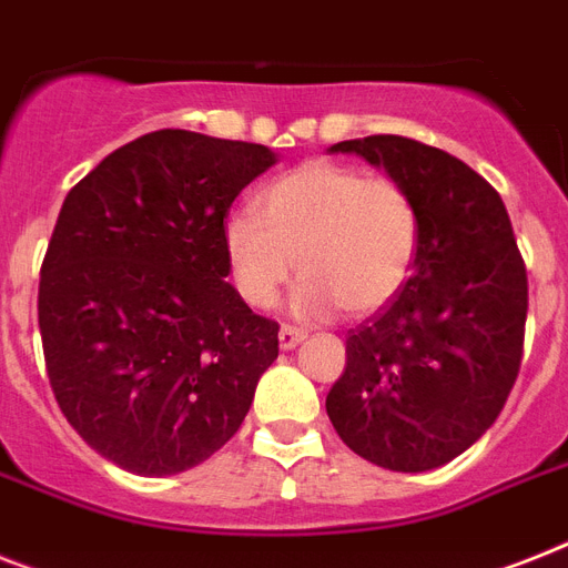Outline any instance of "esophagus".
<instances>
[{
    "label": "esophagus",
    "instance_id": "1",
    "mask_svg": "<svg viewBox=\"0 0 568 568\" xmlns=\"http://www.w3.org/2000/svg\"><path fill=\"white\" fill-rule=\"evenodd\" d=\"M303 338H306V332L303 329H294V326H283V329H280V347L283 349H294Z\"/></svg>",
    "mask_w": 568,
    "mask_h": 568
}]
</instances>
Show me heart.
<instances>
[{"mask_svg":"<svg viewBox=\"0 0 568 568\" xmlns=\"http://www.w3.org/2000/svg\"><path fill=\"white\" fill-rule=\"evenodd\" d=\"M221 244L239 297L271 308L300 276L292 308L300 317L371 315L399 294L419 244L412 192L356 165L303 163L256 195V212H230Z\"/></svg>","mask_w":568,"mask_h":568,"instance_id":"1","label":"heart"}]
</instances>
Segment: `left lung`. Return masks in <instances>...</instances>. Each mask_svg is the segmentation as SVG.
Instances as JSON below:
<instances>
[{
  "mask_svg": "<svg viewBox=\"0 0 568 568\" xmlns=\"http://www.w3.org/2000/svg\"><path fill=\"white\" fill-rule=\"evenodd\" d=\"M412 192L408 283L347 335L326 396L341 440L376 467H444L496 423L523 362L528 276L499 192L440 149L394 133L332 145Z\"/></svg>",
  "mask_w": 568,
  "mask_h": 568,
  "instance_id": "obj_1",
  "label": "left lung"
}]
</instances>
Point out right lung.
I'll list each match as a JSON object with an SVG mask.
<instances>
[{
  "mask_svg": "<svg viewBox=\"0 0 568 568\" xmlns=\"http://www.w3.org/2000/svg\"><path fill=\"white\" fill-rule=\"evenodd\" d=\"M276 154L154 131L101 160L60 206L37 317L54 399L101 458L178 476L236 435L280 326L227 283L224 215Z\"/></svg>",
  "mask_w": 568,
  "mask_h": 568,
  "instance_id": "obj_1",
  "label": "right lung"
}]
</instances>
